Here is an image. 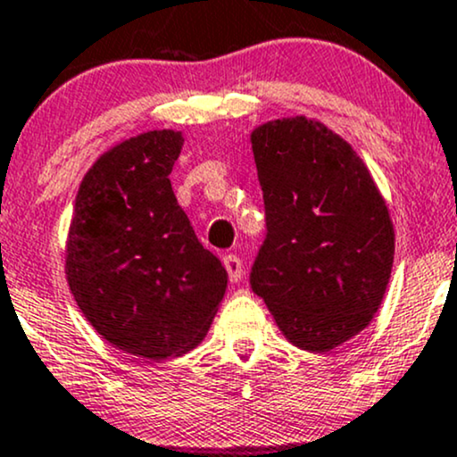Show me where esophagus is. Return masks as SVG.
Here are the masks:
<instances>
[{"mask_svg":"<svg viewBox=\"0 0 457 457\" xmlns=\"http://www.w3.org/2000/svg\"><path fill=\"white\" fill-rule=\"evenodd\" d=\"M224 268L228 271L230 283H239L244 276V263L237 254H227L224 256Z\"/></svg>","mask_w":457,"mask_h":457,"instance_id":"1","label":"esophagus"}]
</instances>
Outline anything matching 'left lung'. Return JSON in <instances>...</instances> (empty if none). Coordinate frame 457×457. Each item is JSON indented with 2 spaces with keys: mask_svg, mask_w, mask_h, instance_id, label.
Masks as SVG:
<instances>
[{
  "mask_svg": "<svg viewBox=\"0 0 457 457\" xmlns=\"http://www.w3.org/2000/svg\"><path fill=\"white\" fill-rule=\"evenodd\" d=\"M250 142L268 227L250 287L289 343L330 352L380 309L395 254L391 213L365 162L321 122L270 120Z\"/></svg>",
  "mask_w": 457,
  "mask_h": 457,
  "instance_id": "1",
  "label": "left lung"
}]
</instances>
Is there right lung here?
Listing matches in <instances>:
<instances>
[{"label":"right lung","instance_id":"1","mask_svg":"<svg viewBox=\"0 0 457 457\" xmlns=\"http://www.w3.org/2000/svg\"><path fill=\"white\" fill-rule=\"evenodd\" d=\"M181 146V131L162 129L104 153L81 181L66 242V280L86 320L148 361L194 350L228 283L172 192Z\"/></svg>","mask_w":457,"mask_h":457}]
</instances>
